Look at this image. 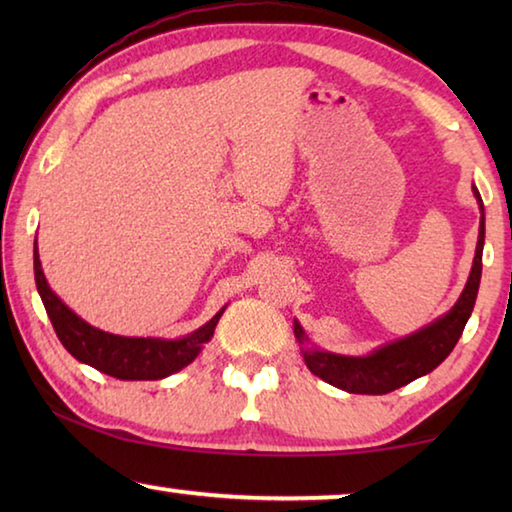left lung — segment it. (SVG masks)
I'll list each match as a JSON object with an SVG mask.
<instances>
[{
  "instance_id": "1",
  "label": "left lung",
  "mask_w": 512,
  "mask_h": 512,
  "mask_svg": "<svg viewBox=\"0 0 512 512\" xmlns=\"http://www.w3.org/2000/svg\"><path fill=\"white\" fill-rule=\"evenodd\" d=\"M472 192L481 210L479 241H476L470 277H467L465 289L458 296L456 305L445 316L424 325L418 332L381 345V348H375L370 354H363V357H350V354H336L316 348V345H311L309 336L298 320H293V334L300 343L302 359L316 377L348 393L386 395L395 388L411 384L413 379L427 375L449 357V352L461 339L467 318L472 316L476 293H479L481 284L485 216L479 189L472 185Z\"/></svg>"
}]
</instances>
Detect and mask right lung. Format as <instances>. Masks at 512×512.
<instances>
[{
  "label": "right lung",
  "instance_id": "right-lung-1",
  "mask_svg": "<svg viewBox=\"0 0 512 512\" xmlns=\"http://www.w3.org/2000/svg\"><path fill=\"white\" fill-rule=\"evenodd\" d=\"M33 273H36V287L47 309L51 325L65 350L76 361L88 363L103 375L124 379V381H151L164 379L173 372L189 366L203 345L214 336V327L223 316V309L207 320L203 327L194 329L192 334L180 336V339H151V336H119L103 332V329L85 323L76 316L54 291H51L45 273H42L40 255H38V237L33 244Z\"/></svg>",
  "mask_w": 512,
  "mask_h": 512
}]
</instances>
